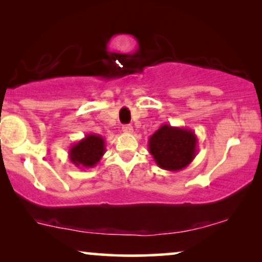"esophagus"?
<instances>
[{
	"mask_svg": "<svg viewBox=\"0 0 262 262\" xmlns=\"http://www.w3.org/2000/svg\"><path fill=\"white\" fill-rule=\"evenodd\" d=\"M122 130H123L124 133L130 134V133H133V127H132L130 124H125V125H123V127H122Z\"/></svg>",
	"mask_w": 262,
	"mask_h": 262,
	"instance_id": "34e87169",
	"label": "esophagus"
}]
</instances>
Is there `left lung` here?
<instances>
[{"label": "left lung", "instance_id": "obj_1", "mask_svg": "<svg viewBox=\"0 0 262 262\" xmlns=\"http://www.w3.org/2000/svg\"><path fill=\"white\" fill-rule=\"evenodd\" d=\"M198 139L193 130L162 124L148 139V152L164 170H183L197 155Z\"/></svg>", "mask_w": 262, "mask_h": 262}]
</instances>
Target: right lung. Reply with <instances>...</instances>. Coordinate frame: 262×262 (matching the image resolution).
<instances>
[{
	"mask_svg": "<svg viewBox=\"0 0 262 262\" xmlns=\"http://www.w3.org/2000/svg\"><path fill=\"white\" fill-rule=\"evenodd\" d=\"M105 140L99 134H87L69 148L71 163L79 169L95 167L105 154Z\"/></svg>",
	"mask_w": 262,
	"mask_h": 262,
	"instance_id": "1",
	"label": "right lung"
}]
</instances>
